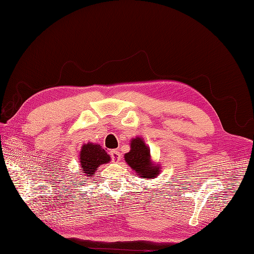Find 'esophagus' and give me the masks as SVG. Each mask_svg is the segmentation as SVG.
<instances>
[{
    "instance_id": "1",
    "label": "esophagus",
    "mask_w": 254,
    "mask_h": 254,
    "mask_svg": "<svg viewBox=\"0 0 254 254\" xmlns=\"http://www.w3.org/2000/svg\"><path fill=\"white\" fill-rule=\"evenodd\" d=\"M110 156L111 158H113V160L116 161V162H119L120 159H121V156H120V152L118 151L117 149H114L110 151Z\"/></svg>"
}]
</instances>
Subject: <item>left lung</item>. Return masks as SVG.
I'll return each instance as SVG.
<instances>
[{
	"label": "left lung",
	"mask_w": 254,
	"mask_h": 254,
	"mask_svg": "<svg viewBox=\"0 0 254 254\" xmlns=\"http://www.w3.org/2000/svg\"><path fill=\"white\" fill-rule=\"evenodd\" d=\"M125 160L143 179H155L160 173V166L151 160L149 147L140 137L131 140V150L125 155Z\"/></svg>",
	"instance_id": "1"
}]
</instances>
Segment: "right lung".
I'll return each mask as SVG.
<instances>
[{"label": "right lung", "mask_w": 254, "mask_h": 254, "mask_svg": "<svg viewBox=\"0 0 254 254\" xmlns=\"http://www.w3.org/2000/svg\"><path fill=\"white\" fill-rule=\"evenodd\" d=\"M110 156L107 155L102 146L98 144L87 143L82 146L80 152L81 173H84L86 178H91L102 164L108 163Z\"/></svg>", "instance_id": "add662e5"}]
</instances>
